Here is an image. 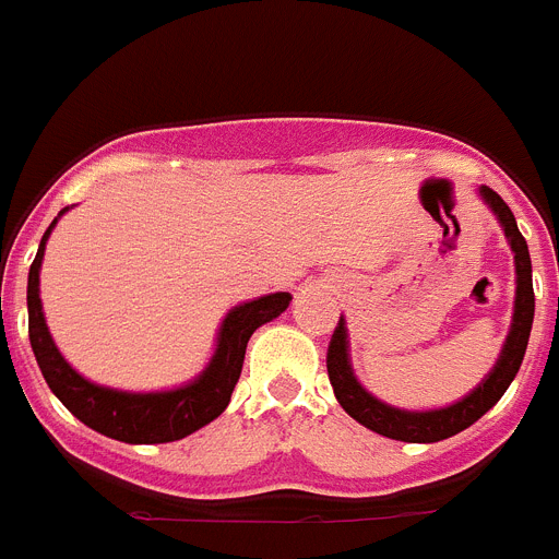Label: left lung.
I'll return each instance as SVG.
<instances>
[{
  "label": "left lung",
  "instance_id": "obj_1",
  "mask_svg": "<svg viewBox=\"0 0 559 559\" xmlns=\"http://www.w3.org/2000/svg\"><path fill=\"white\" fill-rule=\"evenodd\" d=\"M480 195L489 201V207L495 210V215L500 218L506 229V238L511 241V250H514V264H518V298H514V323H511V332L506 337V346L500 352V360L497 367L491 369V374L480 386L472 392L468 397H463L461 403L447 406V409L435 412H403L395 406H386L378 397H372L367 389L355 381V374L349 369V358H346V330L344 318L337 321L335 332H332L330 349H326V372H330V383L335 389L337 403L344 406L346 415L355 417L360 426L378 431L383 438L392 440H406V443H438V440H447L457 431L468 429V426L480 420L486 412L495 406L503 392L509 389V383L514 381L520 364H523V355H526L528 346V332H532L534 321V287H532V258H528L526 238L520 236L518 222L511 215L509 204H506L500 195H497L491 187H480Z\"/></svg>",
  "mask_w": 559,
  "mask_h": 559
}]
</instances>
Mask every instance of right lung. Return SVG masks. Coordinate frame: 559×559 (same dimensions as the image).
<instances>
[{"mask_svg":"<svg viewBox=\"0 0 559 559\" xmlns=\"http://www.w3.org/2000/svg\"><path fill=\"white\" fill-rule=\"evenodd\" d=\"M53 224L41 236L39 252L27 272V335H31L33 355H36V364H39L50 392L84 426H91L112 440H121V443H170V440L187 438L222 415L233 397L238 378H241L247 341L261 323L278 318L289 307L293 295L275 293L233 309L224 318L218 349L199 381L173 389V392H150V395L96 386V383L84 381L82 374L59 355L45 316H41L39 266Z\"/></svg>","mask_w":559,"mask_h":559,"instance_id":"obj_1","label":"right lung"}]
</instances>
